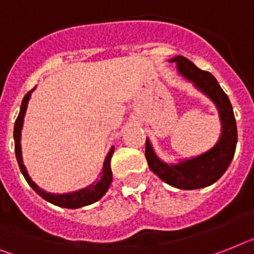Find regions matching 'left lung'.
I'll return each mask as SVG.
<instances>
[{
	"instance_id": "left-lung-1",
	"label": "left lung",
	"mask_w": 254,
	"mask_h": 254,
	"mask_svg": "<svg viewBox=\"0 0 254 254\" xmlns=\"http://www.w3.org/2000/svg\"><path fill=\"white\" fill-rule=\"evenodd\" d=\"M170 62L177 64L178 71L186 79L193 83L211 101L214 102L219 112L222 123V133L211 149L202 153L201 156L190 160L182 161L177 165H167L156 156L149 140L145 142V157L148 166L157 177L179 190H197L215 183L225 174L235 154L238 142V128L234 110L227 94L223 92L210 72L200 70L186 57H174Z\"/></svg>"
}]
</instances>
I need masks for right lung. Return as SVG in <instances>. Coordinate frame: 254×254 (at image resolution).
Masks as SVG:
<instances>
[{
    "mask_svg": "<svg viewBox=\"0 0 254 254\" xmlns=\"http://www.w3.org/2000/svg\"><path fill=\"white\" fill-rule=\"evenodd\" d=\"M33 91V89H32ZM24 96L23 98L22 105H20V112H19L18 118L15 121V125H14V141H15V156L16 161H18L19 169L22 171L23 177L27 180V183L32 187V190L36 192L39 196L44 198V200L49 201L52 204L57 205V206L61 207H67V209H77V207L87 206V205H91L96 201H98L100 198L106 193L108 188L110 187L113 180V173L112 167H110V160H112L113 152H114V148L110 149V152L108 153V156L105 158L104 166H102L101 175H100V179L96 182V183L88 186L87 188H83V190H79L76 192H71V193H64V194H54L49 193V192H45V190H40L36 184L33 183L32 179L29 178V175L27 174V170L23 165L22 160V149H20V131H22L23 121H24V114H26L27 110V104H28V100L31 97V92Z\"/></svg>",
    "mask_w": 254,
    "mask_h": 254,
    "instance_id": "add662e5",
    "label": "right lung"
}]
</instances>
